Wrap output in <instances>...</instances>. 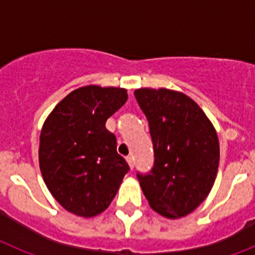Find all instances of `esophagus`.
I'll use <instances>...</instances> for the list:
<instances>
[{"label": "esophagus", "instance_id": "esophagus-1", "mask_svg": "<svg viewBox=\"0 0 255 255\" xmlns=\"http://www.w3.org/2000/svg\"><path fill=\"white\" fill-rule=\"evenodd\" d=\"M127 163H128V165H129V168H131V169H133V167H135V163H133V159H132V156H128Z\"/></svg>", "mask_w": 255, "mask_h": 255}]
</instances>
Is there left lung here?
<instances>
[{"label":"left lung","instance_id":"left-lung-1","mask_svg":"<svg viewBox=\"0 0 255 255\" xmlns=\"http://www.w3.org/2000/svg\"><path fill=\"white\" fill-rule=\"evenodd\" d=\"M135 98L149 123L155 164L137 173L152 209L167 218L192 213L217 176L220 144L208 116L189 96L168 88H139Z\"/></svg>","mask_w":255,"mask_h":255}]
</instances>
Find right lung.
Here are the masks:
<instances>
[{
	"instance_id": "right-lung-1",
	"label": "right lung",
	"mask_w": 255,
	"mask_h": 255,
	"mask_svg": "<svg viewBox=\"0 0 255 255\" xmlns=\"http://www.w3.org/2000/svg\"><path fill=\"white\" fill-rule=\"evenodd\" d=\"M128 99L120 87L85 86L55 106L39 136V168L47 189L70 213L107 209L129 167L106 122Z\"/></svg>"
}]
</instances>
